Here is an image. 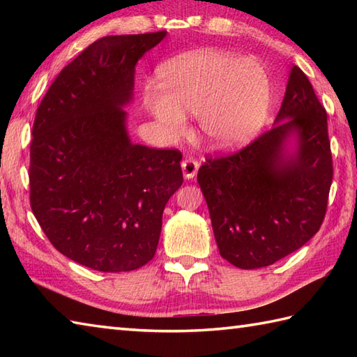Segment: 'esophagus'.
<instances>
[{
    "label": "esophagus",
    "instance_id": "34e87169",
    "mask_svg": "<svg viewBox=\"0 0 357 357\" xmlns=\"http://www.w3.org/2000/svg\"><path fill=\"white\" fill-rule=\"evenodd\" d=\"M181 167H183V174L185 179H193L196 176V173H198L199 169V164L198 161H195L193 158H185L183 162H181Z\"/></svg>",
    "mask_w": 357,
    "mask_h": 357
}]
</instances>
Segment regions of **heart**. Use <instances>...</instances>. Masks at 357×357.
<instances>
[{"label":"heart","mask_w":357,"mask_h":357,"mask_svg":"<svg viewBox=\"0 0 357 357\" xmlns=\"http://www.w3.org/2000/svg\"><path fill=\"white\" fill-rule=\"evenodd\" d=\"M156 78L159 90H144V104L172 138L185 133V115H193L210 147L233 150L253 138L268 112L270 77L252 58L196 50L159 66Z\"/></svg>","instance_id":"b5f03b06"}]
</instances>
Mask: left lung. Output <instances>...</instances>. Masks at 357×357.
Returning a JSON list of instances; mask_svg holds the SVG:
<instances>
[{
  "instance_id": "1",
  "label": "left lung",
  "mask_w": 357,
  "mask_h": 357,
  "mask_svg": "<svg viewBox=\"0 0 357 357\" xmlns=\"http://www.w3.org/2000/svg\"><path fill=\"white\" fill-rule=\"evenodd\" d=\"M333 179L327 112L298 66L268 132L198 172L219 253L234 267H267L321 229Z\"/></svg>"
}]
</instances>
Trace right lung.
Listing matches in <instances>:
<instances>
[{
    "instance_id": "right-lung-1",
    "label": "right lung",
    "mask_w": 357,
    "mask_h": 357,
    "mask_svg": "<svg viewBox=\"0 0 357 357\" xmlns=\"http://www.w3.org/2000/svg\"><path fill=\"white\" fill-rule=\"evenodd\" d=\"M167 36H104L52 82L30 144V206L59 253L98 271L153 259L167 201L183 184L178 150L133 144L124 107L135 67Z\"/></svg>"
}]
</instances>
